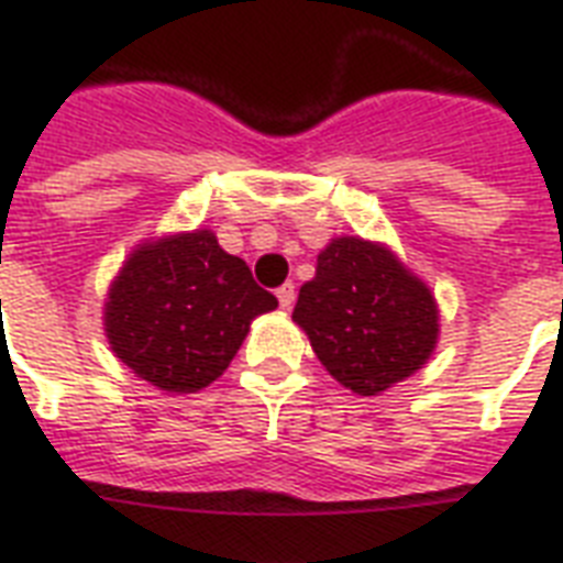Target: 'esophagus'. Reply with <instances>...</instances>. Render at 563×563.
Returning a JSON list of instances; mask_svg holds the SVG:
<instances>
[{"mask_svg":"<svg viewBox=\"0 0 563 563\" xmlns=\"http://www.w3.org/2000/svg\"><path fill=\"white\" fill-rule=\"evenodd\" d=\"M277 300H280L283 309H291V303H295V286H291V283H283L280 289H277Z\"/></svg>","mask_w":563,"mask_h":563,"instance_id":"34e87169","label":"esophagus"}]
</instances>
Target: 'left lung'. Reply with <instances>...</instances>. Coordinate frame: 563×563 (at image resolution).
Masks as SVG:
<instances>
[{
	"label": "left lung",
	"instance_id": "8db88e82",
	"mask_svg": "<svg viewBox=\"0 0 563 563\" xmlns=\"http://www.w3.org/2000/svg\"><path fill=\"white\" fill-rule=\"evenodd\" d=\"M295 324L344 388L371 397L411 376L435 351L438 303L385 245L339 236L300 286Z\"/></svg>",
	"mask_w": 563,
	"mask_h": 563
}]
</instances>
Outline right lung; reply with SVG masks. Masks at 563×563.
Wrapping results in <instances>:
<instances>
[{"instance_id":"right-lung-1","label":"right lung","mask_w":563,"mask_h":563,"mask_svg":"<svg viewBox=\"0 0 563 563\" xmlns=\"http://www.w3.org/2000/svg\"><path fill=\"white\" fill-rule=\"evenodd\" d=\"M277 298L256 286L245 260L221 251L212 230L143 242L110 283V351L161 391L192 394L219 379L251 321Z\"/></svg>"}]
</instances>
